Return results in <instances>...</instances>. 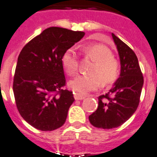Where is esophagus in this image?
<instances>
[{"mask_svg": "<svg viewBox=\"0 0 157 157\" xmlns=\"http://www.w3.org/2000/svg\"><path fill=\"white\" fill-rule=\"evenodd\" d=\"M74 97L76 100H83L85 98L84 96H82V95H80L78 93H76V92H74Z\"/></svg>", "mask_w": 157, "mask_h": 157, "instance_id": "obj_1", "label": "esophagus"}]
</instances>
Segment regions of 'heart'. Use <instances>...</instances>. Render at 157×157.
Masks as SVG:
<instances>
[{"label": "heart", "instance_id": "obj_1", "mask_svg": "<svg viewBox=\"0 0 157 157\" xmlns=\"http://www.w3.org/2000/svg\"><path fill=\"white\" fill-rule=\"evenodd\" d=\"M87 57L95 61L89 70L90 75H78L70 82V86L79 94H86L103 84H110L117 78L119 64L113 56L112 51L103 44H90L85 48ZM61 63L66 73L73 76L78 70V54L77 48L73 46L64 52Z\"/></svg>", "mask_w": 157, "mask_h": 157}]
</instances>
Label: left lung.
Returning a JSON list of instances; mask_svg holds the SVG:
<instances>
[{"instance_id":"left-lung-1","label":"left lung","mask_w":157,"mask_h":157,"mask_svg":"<svg viewBox=\"0 0 157 157\" xmlns=\"http://www.w3.org/2000/svg\"><path fill=\"white\" fill-rule=\"evenodd\" d=\"M121 63V73L113 86L98 97L97 109L89 121L97 128L113 129L126 121L140 104L144 77L136 55L128 45L112 33Z\"/></svg>"}]
</instances>
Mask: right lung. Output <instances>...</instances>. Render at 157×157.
<instances>
[{"instance_id":"add662e5","label":"right lung","mask_w":157,"mask_h":157,"mask_svg":"<svg viewBox=\"0 0 157 157\" xmlns=\"http://www.w3.org/2000/svg\"><path fill=\"white\" fill-rule=\"evenodd\" d=\"M83 31L45 29L25 45L17 57L13 91L17 110L31 126L54 130L66 122L75 101L66 89L61 57L84 36Z\"/></svg>"}]
</instances>
